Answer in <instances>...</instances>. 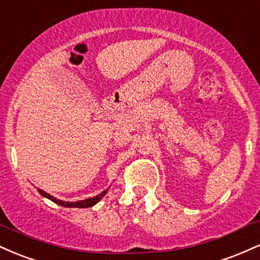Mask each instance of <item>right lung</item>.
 I'll return each instance as SVG.
<instances>
[{
  "label": "right lung",
  "mask_w": 260,
  "mask_h": 260,
  "mask_svg": "<svg viewBox=\"0 0 260 260\" xmlns=\"http://www.w3.org/2000/svg\"><path fill=\"white\" fill-rule=\"evenodd\" d=\"M106 192H107V189L104 190V192H101L99 196L92 197V198H88V199H85V201H80V202H76V203L71 202V203H70V202L59 201V199L55 198V197L50 196L49 193L44 192L43 189H39V193H40L41 196H44L45 198H49L50 201H52L53 203H56V204L61 205V207H66V208H90V207H92V205L96 204V203L99 202L100 199L103 198V197L106 194Z\"/></svg>",
  "instance_id": "right-lung-1"
}]
</instances>
